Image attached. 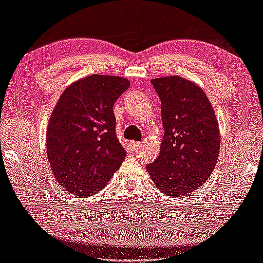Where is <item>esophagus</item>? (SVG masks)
<instances>
[{"mask_svg":"<svg viewBox=\"0 0 263 263\" xmlns=\"http://www.w3.org/2000/svg\"><path fill=\"white\" fill-rule=\"evenodd\" d=\"M141 145H142V142H132V148L134 150H138Z\"/></svg>","mask_w":263,"mask_h":263,"instance_id":"esophagus-1","label":"esophagus"}]
</instances>
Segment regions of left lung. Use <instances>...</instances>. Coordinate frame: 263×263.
I'll return each instance as SVG.
<instances>
[{
	"instance_id": "obj_1",
	"label": "left lung",
	"mask_w": 263,
	"mask_h": 263,
	"mask_svg": "<svg viewBox=\"0 0 263 263\" xmlns=\"http://www.w3.org/2000/svg\"><path fill=\"white\" fill-rule=\"evenodd\" d=\"M161 101L164 129L159 156L146 166L167 196H187L203 186L218 158L216 115L204 90L180 76L151 79Z\"/></svg>"
}]
</instances>
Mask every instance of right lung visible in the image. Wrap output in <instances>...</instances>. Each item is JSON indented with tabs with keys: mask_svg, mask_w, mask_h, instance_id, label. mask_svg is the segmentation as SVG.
I'll return each mask as SVG.
<instances>
[{
	"mask_svg": "<svg viewBox=\"0 0 263 263\" xmlns=\"http://www.w3.org/2000/svg\"><path fill=\"white\" fill-rule=\"evenodd\" d=\"M129 87L123 77L90 75L59 97L47 127V156L66 192L93 196L123 162L126 152L115 133L113 105Z\"/></svg>",
	"mask_w": 263,
	"mask_h": 263,
	"instance_id": "obj_1",
	"label": "right lung"
}]
</instances>
